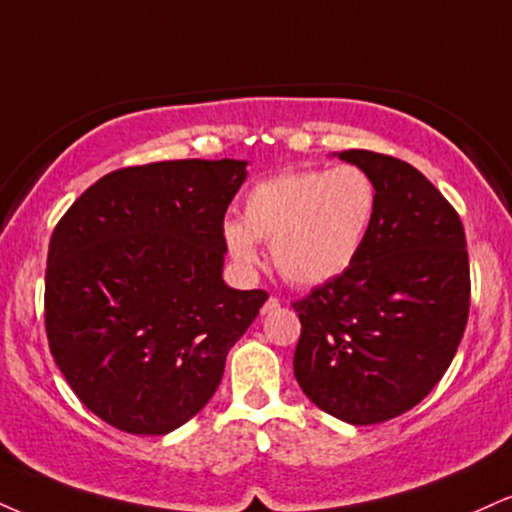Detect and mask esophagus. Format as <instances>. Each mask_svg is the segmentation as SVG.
<instances>
[{"mask_svg": "<svg viewBox=\"0 0 512 512\" xmlns=\"http://www.w3.org/2000/svg\"><path fill=\"white\" fill-rule=\"evenodd\" d=\"M279 305H281V303H279V298H274V295H272V298H269L267 303L262 305V315H269V312H274L276 307H279Z\"/></svg>", "mask_w": 512, "mask_h": 512, "instance_id": "obj_1", "label": "esophagus"}]
</instances>
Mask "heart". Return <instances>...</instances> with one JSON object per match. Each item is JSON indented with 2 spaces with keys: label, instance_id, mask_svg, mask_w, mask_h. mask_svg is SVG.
<instances>
[{
  "label": "heart",
  "instance_id": "1",
  "mask_svg": "<svg viewBox=\"0 0 512 512\" xmlns=\"http://www.w3.org/2000/svg\"><path fill=\"white\" fill-rule=\"evenodd\" d=\"M377 205V186L360 166L286 171L250 188L243 221L226 219L221 240L245 272L260 267L264 240L283 279L300 288L322 286L355 262Z\"/></svg>",
  "mask_w": 512,
  "mask_h": 512
}]
</instances>
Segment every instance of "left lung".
I'll return each instance as SVG.
<instances>
[{
  "label": "left lung",
  "mask_w": 512,
  "mask_h": 512,
  "mask_svg": "<svg viewBox=\"0 0 512 512\" xmlns=\"http://www.w3.org/2000/svg\"><path fill=\"white\" fill-rule=\"evenodd\" d=\"M377 186L379 205L355 262L293 303V372L319 410L379 424L439 384L470 312L463 221L415 166L369 150L338 152Z\"/></svg>",
  "instance_id": "obj_1"
}]
</instances>
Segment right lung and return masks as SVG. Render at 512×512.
<instances>
[{
  "instance_id": "right-lung-1",
  "label": "right lung",
  "mask_w": 512,
  "mask_h": 512,
  "mask_svg": "<svg viewBox=\"0 0 512 512\" xmlns=\"http://www.w3.org/2000/svg\"><path fill=\"white\" fill-rule=\"evenodd\" d=\"M243 159H176L102 176L49 240L54 362L100 420L162 436L207 405L269 298L224 283L221 226Z\"/></svg>"
}]
</instances>
